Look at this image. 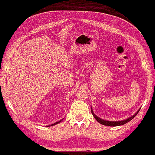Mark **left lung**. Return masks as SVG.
<instances>
[{"label": "left lung", "mask_w": 155, "mask_h": 155, "mask_svg": "<svg viewBox=\"0 0 155 155\" xmlns=\"http://www.w3.org/2000/svg\"><path fill=\"white\" fill-rule=\"evenodd\" d=\"M91 114H92V115L94 116V117L95 118L96 120H97L98 123H100V124H101L105 125V126H121V125L126 124V123L129 122V121L131 120H132L133 118H134V117H135L136 115H137V113L139 112L140 110H138V111H137V112H136L135 114H134V115L131 116V117H128L127 119L124 120H120V121H109V120H105L101 119V118L98 117L97 115H95V114H94V113L93 112L92 109H91Z\"/></svg>", "instance_id": "1"}]
</instances>
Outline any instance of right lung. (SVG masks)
Here are the masks:
<instances>
[{"label":"right lung","mask_w":155,"mask_h":155,"mask_svg":"<svg viewBox=\"0 0 155 155\" xmlns=\"http://www.w3.org/2000/svg\"><path fill=\"white\" fill-rule=\"evenodd\" d=\"M63 120H59V121H58V122H56V123H54V124H51V125H50V126H54V125H56V124H59L60 122H61V121H62Z\"/></svg>","instance_id":"add662e5"}]
</instances>
